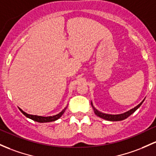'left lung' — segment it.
Here are the masks:
<instances>
[{
	"label": "left lung",
	"mask_w": 156,
	"mask_h": 156,
	"mask_svg": "<svg viewBox=\"0 0 156 156\" xmlns=\"http://www.w3.org/2000/svg\"><path fill=\"white\" fill-rule=\"evenodd\" d=\"M144 99L143 101L140 103L138 105H137L136 107H134V108L131 109L130 110L127 111V112H124V113H121V114H118V115H111V114H106V113H103V112H100V111H98V109H96L94 107L93 104L91 102V105L92 107V108H93V110H94V112H95V115H96L97 116H98V117L101 118V119H105L107 120V121H122V120H124L126 119V118L129 117L130 115H132L133 113V112H135V111L137 109H138L140 107V106L141 105L142 103L144 102Z\"/></svg>",
	"instance_id": "1"
}]
</instances>
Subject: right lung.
I'll list each match as a JSON object with an SVG mask.
<instances>
[{"mask_svg": "<svg viewBox=\"0 0 156 156\" xmlns=\"http://www.w3.org/2000/svg\"><path fill=\"white\" fill-rule=\"evenodd\" d=\"M66 107H65V108L63 109L61 112H59L58 114L55 115H52V116H47V117H44V116H40V115H30L27 113V112H23V111L20 108H19V109L20 112L24 115L26 117L28 118V119H30L33 120V121H37V122H39V123H47V122H52V121H56V120L60 119V118L62 116V115L64 113Z\"/></svg>", "mask_w": 156, "mask_h": 156, "instance_id": "1", "label": "right lung"}]
</instances>
